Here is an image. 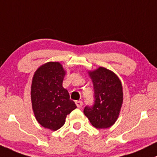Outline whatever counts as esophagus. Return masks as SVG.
<instances>
[{
    "label": "esophagus",
    "mask_w": 157,
    "mask_h": 157,
    "mask_svg": "<svg viewBox=\"0 0 157 157\" xmlns=\"http://www.w3.org/2000/svg\"><path fill=\"white\" fill-rule=\"evenodd\" d=\"M75 103H76V105H77V106L78 108H80L82 106H83V102L80 101V100H77Z\"/></svg>",
    "instance_id": "34e87169"
}]
</instances>
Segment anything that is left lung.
<instances>
[{"instance_id":"obj_1","label":"left lung","mask_w":157,"mask_h":157,"mask_svg":"<svg viewBox=\"0 0 157 157\" xmlns=\"http://www.w3.org/2000/svg\"><path fill=\"white\" fill-rule=\"evenodd\" d=\"M89 74L94 83L95 100L93 106H85L83 113L96 128L110 127L117 121L122 106V83L113 71L101 67Z\"/></svg>"}]
</instances>
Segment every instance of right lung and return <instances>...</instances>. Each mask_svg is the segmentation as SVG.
I'll list each match as a JSON object with an SVG mask.
<instances>
[{
	"mask_svg": "<svg viewBox=\"0 0 157 157\" xmlns=\"http://www.w3.org/2000/svg\"><path fill=\"white\" fill-rule=\"evenodd\" d=\"M65 74L59 62H48L36 70L32 80L30 94L36 120L51 130L63 127L67 115L77 108L62 85Z\"/></svg>",
	"mask_w": 157,
	"mask_h": 157,
	"instance_id": "obj_1",
	"label": "right lung"
}]
</instances>
